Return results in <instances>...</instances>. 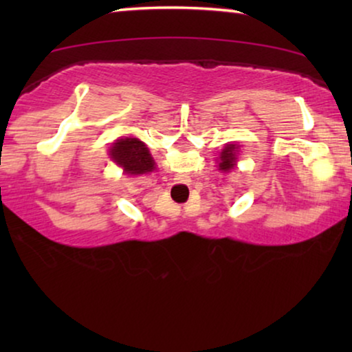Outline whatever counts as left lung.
<instances>
[{
  "instance_id": "1",
  "label": "left lung",
  "mask_w": 352,
  "mask_h": 352,
  "mask_svg": "<svg viewBox=\"0 0 352 352\" xmlns=\"http://www.w3.org/2000/svg\"><path fill=\"white\" fill-rule=\"evenodd\" d=\"M221 163H219V170H224V171H229L230 168L235 166V146H230L224 147V151L221 152Z\"/></svg>"
}]
</instances>
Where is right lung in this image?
Listing matches in <instances>:
<instances>
[{"mask_svg":"<svg viewBox=\"0 0 352 352\" xmlns=\"http://www.w3.org/2000/svg\"><path fill=\"white\" fill-rule=\"evenodd\" d=\"M112 158L123 166L128 175H142L155 170V162L152 160L146 144L136 138H124L115 142L112 147Z\"/></svg>","mask_w":352,"mask_h":352,"instance_id":"obj_1","label":"right lung"}]
</instances>
